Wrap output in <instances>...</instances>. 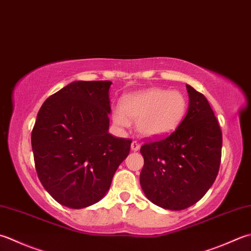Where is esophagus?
<instances>
[{"label": "esophagus", "mask_w": 251, "mask_h": 251, "mask_svg": "<svg viewBox=\"0 0 251 251\" xmlns=\"http://www.w3.org/2000/svg\"><path fill=\"white\" fill-rule=\"evenodd\" d=\"M130 148H131V150L132 151H138L139 149H140V145L138 144V142H137V141H132L131 142V146H130Z\"/></svg>", "instance_id": "obj_1"}]
</instances>
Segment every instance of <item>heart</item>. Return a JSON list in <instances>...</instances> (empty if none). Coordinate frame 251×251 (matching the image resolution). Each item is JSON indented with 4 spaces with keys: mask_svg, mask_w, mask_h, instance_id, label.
Listing matches in <instances>:
<instances>
[{
    "mask_svg": "<svg viewBox=\"0 0 251 251\" xmlns=\"http://www.w3.org/2000/svg\"><path fill=\"white\" fill-rule=\"evenodd\" d=\"M187 110L188 101L180 91L149 88L126 96L121 110L113 111L112 120L121 128L128 126L129 121H135L141 137L158 139L175 131Z\"/></svg>",
    "mask_w": 251,
    "mask_h": 251,
    "instance_id": "1",
    "label": "heart"
}]
</instances>
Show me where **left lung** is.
Masks as SVG:
<instances>
[{"mask_svg":"<svg viewBox=\"0 0 251 251\" xmlns=\"http://www.w3.org/2000/svg\"><path fill=\"white\" fill-rule=\"evenodd\" d=\"M189 97L184 121L166 138L140 148L145 164L140 186L159 207L179 211L203 197L217 178L222 131L205 97L186 85Z\"/></svg>","mask_w":251,"mask_h":251,"instance_id":"8db88e82","label":"left lung"}]
</instances>
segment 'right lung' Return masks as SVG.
Returning a JSON list of instances; mask_svg holds the SVG:
<instances>
[{
	"label": "right lung",
	"instance_id": "obj_1",
	"mask_svg": "<svg viewBox=\"0 0 251 251\" xmlns=\"http://www.w3.org/2000/svg\"><path fill=\"white\" fill-rule=\"evenodd\" d=\"M111 81H73L44 101L31 132L38 177L58 203L100 201L129 153L131 140L109 132Z\"/></svg>",
	"mask_w": 251,
	"mask_h": 251
}]
</instances>
